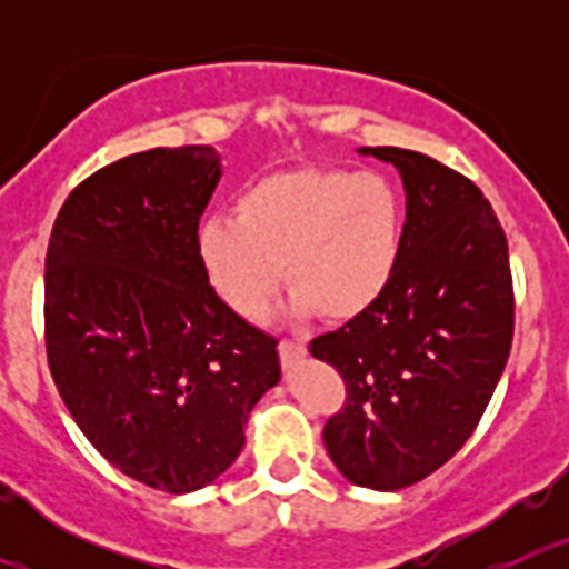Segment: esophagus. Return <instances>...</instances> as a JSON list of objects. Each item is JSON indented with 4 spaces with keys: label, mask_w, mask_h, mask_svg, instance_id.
I'll use <instances>...</instances> for the list:
<instances>
[{
    "label": "esophagus",
    "mask_w": 569,
    "mask_h": 569,
    "mask_svg": "<svg viewBox=\"0 0 569 569\" xmlns=\"http://www.w3.org/2000/svg\"><path fill=\"white\" fill-rule=\"evenodd\" d=\"M279 356H281V365L293 367L296 361H301L305 356H308V347L301 345V341H281Z\"/></svg>",
    "instance_id": "obj_1"
}]
</instances>
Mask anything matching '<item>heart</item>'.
I'll use <instances>...</instances> for the list:
<instances>
[{
  "instance_id": "1",
  "label": "heart",
  "mask_w": 569,
  "mask_h": 569,
  "mask_svg": "<svg viewBox=\"0 0 569 569\" xmlns=\"http://www.w3.org/2000/svg\"><path fill=\"white\" fill-rule=\"evenodd\" d=\"M401 239L405 208L385 176L299 168L250 182L233 222H204L196 250L210 288L244 319L270 310L279 267L296 313L350 321L390 288Z\"/></svg>"
}]
</instances>
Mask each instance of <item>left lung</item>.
Listing matches in <instances>:
<instances>
[{"instance_id":"8db88e82","label":"left lung","mask_w":569,"mask_h":569,"mask_svg":"<svg viewBox=\"0 0 569 569\" xmlns=\"http://www.w3.org/2000/svg\"><path fill=\"white\" fill-rule=\"evenodd\" d=\"M390 162L407 196L390 288L310 341L347 387L325 447L347 481L401 490L459 453L505 373L512 341L507 236L467 176L416 150L361 148Z\"/></svg>"}]
</instances>
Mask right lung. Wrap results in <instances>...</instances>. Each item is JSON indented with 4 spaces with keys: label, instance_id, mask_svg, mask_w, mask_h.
I'll use <instances>...</instances> for the list:
<instances>
[{
    "label": "right lung",
    "instance_id": "add662e5",
    "mask_svg": "<svg viewBox=\"0 0 569 569\" xmlns=\"http://www.w3.org/2000/svg\"><path fill=\"white\" fill-rule=\"evenodd\" d=\"M219 179L208 144L124 156L64 199L44 256L64 407L116 470L164 492L213 485L281 379L279 341L230 310L199 261Z\"/></svg>",
    "mask_w": 569,
    "mask_h": 569
}]
</instances>
